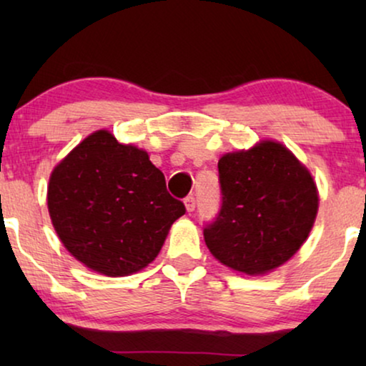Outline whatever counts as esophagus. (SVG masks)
<instances>
[{"label": "esophagus", "instance_id": "obj_1", "mask_svg": "<svg viewBox=\"0 0 366 366\" xmlns=\"http://www.w3.org/2000/svg\"><path fill=\"white\" fill-rule=\"evenodd\" d=\"M184 207H187V209L189 213L193 212L194 208H197V199H194L193 194H188L187 198H184Z\"/></svg>", "mask_w": 366, "mask_h": 366}]
</instances>
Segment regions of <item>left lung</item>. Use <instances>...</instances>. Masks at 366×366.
Returning a JSON list of instances; mask_svg holds the SVG:
<instances>
[{"label": "left lung", "instance_id": "obj_1", "mask_svg": "<svg viewBox=\"0 0 366 366\" xmlns=\"http://www.w3.org/2000/svg\"><path fill=\"white\" fill-rule=\"evenodd\" d=\"M222 207L204 224L213 257L247 274H262L293 257L318 209L308 169L283 144L263 142L218 162Z\"/></svg>", "mask_w": 366, "mask_h": 366}]
</instances>
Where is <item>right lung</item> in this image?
Returning a JSON list of instances; mask_svg holds the SVG:
<instances>
[{"mask_svg": "<svg viewBox=\"0 0 366 366\" xmlns=\"http://www.w3.org/2000/svg\"><path fill=\"white\" fill-rule=\"evenodd\" d=\"M48 209L59 239L94 272L124 277L152 263L183 202L148 153L99 129L54 168Z\"/></svg>", "mask_w": 366, "mask_h": 366, "instance_id": "add662e5", "label": "right lung"}]
</instances>
